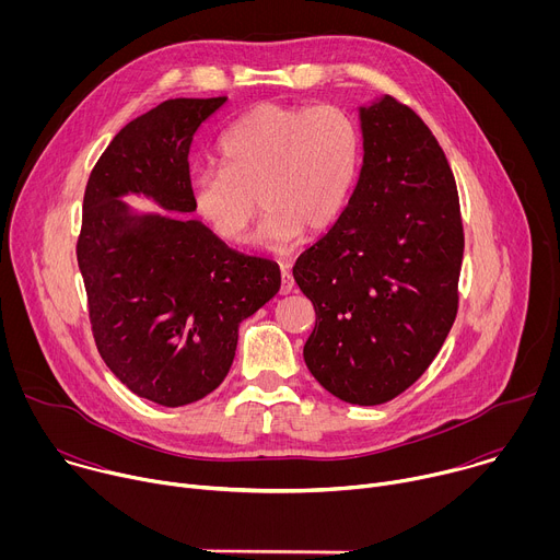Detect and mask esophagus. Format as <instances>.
I'll list each match as a JSON object with an SVG mask.
<instances>
[{"instance_id": "1", "label": "esophagus", "mask_w": 560, "mask_h": 560, "mask_svg": "<svg viewBox=\"0 0 560 560\" xmlns=\"http://www.w3.org/2000/svg\"><path fill=\"white\" fill-rule=\"evenodd\" d=\"M292 290H294V279H292L288 266H283L281 268V294H290Z\"/></svg>"}]
</instances>
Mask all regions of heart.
<instances>
[{"mask_svg": "<svg viewBox=\"0 0 560 560\" xmlns=\"http://www.w3.org/2000/svg\"><path fill=\"white\" fill-rule=\"evenodd\" d=\"M359 150V128L339 106L261 104L221 137L223 171L206 168L190 179L192 212L219 242L242 246L259 197L268 217L257 244L290 248L305 230H326L341 214Z\"/></svg>", "mask_w": 560, "mask_h": 560, "instance_id": "heart-1", "label": "heart"}]
</instances>
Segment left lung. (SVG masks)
Here are the masks:
<instances>
[{"instance_id": "obj_1", "label": "left lung", "mask_w": 560, "mask_h": 560, "mask_svg": "<svg viewBox=\"0 0 560 560\" xmlns=\"http://www.w3.org/2000/svg\"><path fill=\"white\" fill-rule=\"evenodd\" d=\"M359 124L348 206L292 275L316 312L307 370L341 401L378 406L430 368L454 324L463 223L445 152L415 110L378 95Z\"/></svg>"}]
</instances>
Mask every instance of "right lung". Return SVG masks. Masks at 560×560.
Instances as JSON below:
<instances>
[{
	"label": "right lung",
	"instance_id": "obj_1",
	"mask_svg": "<svg viewBox=\"0 0 560 560\" xmlns=\"http://www.w3.org/2000/svg\"><path fill=\"white\" fill-rule=\"evenodd\" d=\"M228 100H168L124 126L84 195L77 264L97 350L137 396L179 408L225 378L238 326L281 285L275 261L228 248L184 214L188 154L201 124ZM150 198L159 211L122 199Z\"/></svg>",
	"mask_w": 560,
	"mask_h": 560
}]
</instances>
